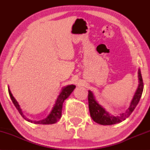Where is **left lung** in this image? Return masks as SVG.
Segmentation results:
<instances>
[{
  "mask_svg": "<svg viewBox=\"0 0 150 150\" xmlns=\"http://www.w3.org/2000/svg\"><path fill=\"white\" fill-rule=\"evenodd\" d=\"M138 88H137L135 94H134L132 99L131 100L129 108L128 110H126V112L120 114L118 116H114L109 113L108 111H106L102 106L98 103L92 91L90 90L88 91V108H89L90 115L93 120L95 122L101 124V125H112V124L121 122L122 121L126 120V118L131 115L136 107L142 96V92H143L144 83L142 77L141 71L139 69H138Z\"/></svg>",
  "mask_w": 150,
  "mask_h": 150,
  "instance_id": "left-lung-1",
  "label": "left lung"
}]
</instances>
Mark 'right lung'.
Listing matches in <instances>:
<instances>
[{"label": "right lung", "mask_w": 150, "mask_h": 150, "mask_svg": "<svg viewBox=\"0 0 150 150\" xmlns=\"http://www.w3.org/2000/svg\"><path fill=\"white\" fill-rule=\"evenodd\" d=\"M76 86L74 85H69L66 86L62 88V91L59 93V95H58L56 100H55V103L54 105V107L52 108V110H51L49 115L45 118L41 120H31L30 119L28 118L26 116L24 115L23 112L22 110V108H20V106L19 105L18 103L17 102L16 100L15 99L14 97L12 95L11 90L8 87V93L10 96H11V98L12 101V103L16 106V109L19 112V113L21 115V116L23 117L25 120L30 122H33L34 124H52L54 123H56L61 118V116H62V107H63V103L64 102V100L66 98H68L71 93L73 90L75 89Z\"/></svg>", "instance_id": "right-lung-1"}]
</instances>
